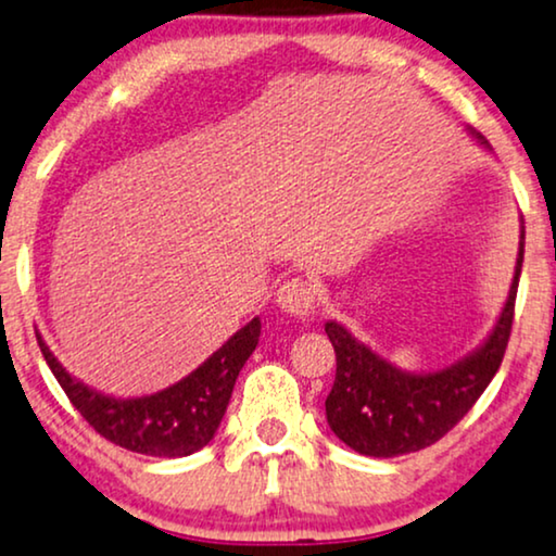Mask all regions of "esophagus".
I'll use <instances>...</instances> for the list:
<instances>
[{
  "mask_svg": "<svg viewBox=\"0 0 556 556\" xmlns=\"http://www.w3.org/2000/svg\"><path fill=\"white\" fill-rule=\"evenodd\" d=\"M277 305L282 313L294 315V318L305 320L315 313V292L305 279H287L277 290Z\"/></svg>",
  "mask_w": 556,
  "mask_h": 556,
  "instance_id": "1",
  "label": "esophagus"
}]
</instances>
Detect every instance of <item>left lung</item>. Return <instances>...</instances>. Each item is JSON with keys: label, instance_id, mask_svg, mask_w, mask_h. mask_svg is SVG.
Masks as SVG:
<instances>
[{"label": "left lung", "instance_id": "left-lung-1", "mask_svg": "<svg viewBox=\"0 0 556 556\" xmlns=\"http://www.w3.org/2000/svg\"><path fill=\"white\" fill-rule=\"evenodd\" d=\"M472 136L484 138L472 130ZM523 217L516 274L508 300L480 346L439 371H405L354 339L341 323L328 320L326 333L336 351V382L326 397L330 431L354 452L377 459L420 452L467 416L501 369L510 339L513 305L523 266Z\"/></svg>", "mask_w": 556, "mask_h": 556}]
</instances>
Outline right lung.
I'll return each mask as SVG.
<instances>
[{
  "label": "right lung",
  "instance_id": "1",
  "mask_svg": "<svg viewBox=\"0 0 556 556\" xmlns=\"http://www.w3.org/2000/svg\"><path fill=\"white\" fill-rule=\"evenodd\" d=\"M258 336L262 320H249L192 375L172 388L140 397L104 395L68 375L40 333L38 346L63 392L97 433L128 452L177 459L200 452L213 441L233 395L238 371L254 354Z\"/></svg>",
  "mask_w": 556,
  "mask_h": 556
}]
</instances>
